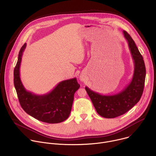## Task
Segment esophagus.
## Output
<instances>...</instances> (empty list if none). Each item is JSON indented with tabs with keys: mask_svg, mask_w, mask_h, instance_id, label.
Masks as SVG:
<instances>
[{
	"mask_svg": "<svg viewBox=\"0 0 156 156\" xmlns=\"http://www.w3.org/2000/svg\"><path fill=\"white\" fill-rule=\"evenodd\" d=\"M80 80H81V81H83V79L82 78H80Z\"/></svg>",
	"mask_w": 156,
	"mask_h": 156,
	"instance_id": "34e87169",
	"label": "esophagus"
}]
</instances>
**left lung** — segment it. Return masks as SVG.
<instances>
[{"label": "left lung", "instance_id": "left-lung-1", "mask_svg": "<svg viewBox=\"0 0 156 156\" xmlns=\"http://www.w3.org/2000/svg\"><path fill=\"white\" fill-rule=\"evenodd\" d=\"M123 33L134 61L135 69L131 82L123 90L114 95L100 94L85 87L98 114L107 119L115 118L128 112L139 102L144 90L146 67L143 57L130 35L125 31Z\"/></svg>", "mask_w": 156, "mask_h": 156}]
</instances>
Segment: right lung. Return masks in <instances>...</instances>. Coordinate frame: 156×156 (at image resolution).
I'll list each match as a JSON object with an SVG mask.
<instances>
[{"instance_id":"obj_1","label":"right lung","mask_w":156,"mask_h":156,"mask_svg":"<svg viewBox=\"0 0 156 156\" xmlns=\"http://www.w3.org/2000/svg\"><path fill=\"white\" fill-rule=\"evenodd\" d=\"M27 44L21 47L13 72V83L20 104L25 112L34 119L48 123H58L67 119L71 112L75 93L80 85L76 78L60 82L53 90L43 95L27 91L20 76L21 57Z\"/></svg>"}]
</instances>
